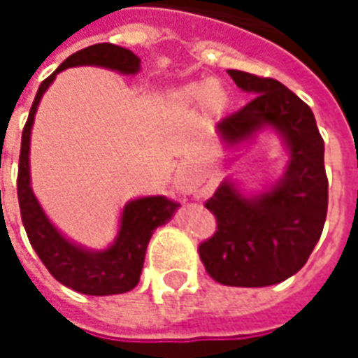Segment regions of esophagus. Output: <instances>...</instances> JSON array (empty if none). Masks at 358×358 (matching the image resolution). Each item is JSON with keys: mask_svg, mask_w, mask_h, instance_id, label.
<instances>
[{"mask_svg": "<svg viewBox=\"0 0 358 358\" xmlns=\"http://www.w3.org/2000/svg\"><path fill=\"white\" fill-rule=\"evenodd\" d=\"M174 187L178 189L180 194L184 195H189L195 192V184L192 182V178H189L187 174H184V172H178V174H176V178H174Z\"/></svg>", "mask_w": 358, "mask_h": 358, "instance_id": "1", "label": "esophagus"}]
</instances>
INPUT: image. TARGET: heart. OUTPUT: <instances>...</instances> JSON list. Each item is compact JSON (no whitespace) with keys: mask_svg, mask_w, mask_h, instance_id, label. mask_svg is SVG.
<instances>
[{"mask_svg":"<svg viewBox=\"0 0 358 358\" xmlns=\"http://www.w3.org/2000/svg\"><path fill=\"white\" fill-rule=\"evenodd\" d=\"M180 99L186 103H201L209 101L210 107H218L222 105V92L218 90L215 80H203L189 84L180 92Z\"/></svg>","mask_w":358,"mask_h":358,"instance_id":"obj_1","label":"heart"}]
</instances>
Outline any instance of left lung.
Returning a JSON list of instances; mask_svg holds the SVG:
<instances>
[{
    "label": "left lung",
    "instance_id": "1",
    "mask_svg": "<svg viewBox=\"0 0 358 358\" xmlns=\"http://www.w3.org/2000/svg\"><path fill=\"white\" fill-rule=\"evenodd\" d=\"M228 74L253 99L217 124L226 149L274 130L289 161L264 192L245 194L230 178L217 187L205 203L217 217V232L199 245V257L218 284L264 287L299 272L320 240L328 210L324 140L310 107L284 84L243 71Z\"/></svg>",
    "mask_w": 358,
    "mask_h": 358
}]
</instances>
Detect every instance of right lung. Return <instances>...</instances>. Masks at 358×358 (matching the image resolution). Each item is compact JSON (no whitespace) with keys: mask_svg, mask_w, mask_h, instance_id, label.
<instances>
[{"mask_svg":"<svg viewBox=\"0 0 358 358\" xmlns=\"http://www.w3.org/2000/svg\"><path fill=\"white\" fill-rule=\"evenodd\" d=\"M140 57L126 48L115 43H95L76 51L57 66V71L40 84L34 103L28 113L22 130L19 157V178L17 195L22 224L30 245L42 259L45 268L57 282L84 295H117L134 289L140 282L143 259L151 236L161 224H166L178 209V205L164 195L138 197L124 205L120 213L118 234L109 248L88 249L71 241L59 232L42 205L36 199L30 186V134L34 124L36 110L48 92L51 82L65 69L82 65H95L110 69L120 74L140 73Z\"/></svg>","mask_w":358,"mask_h":358,"instance_id":"1","label":"right lung"}]
</instances>
